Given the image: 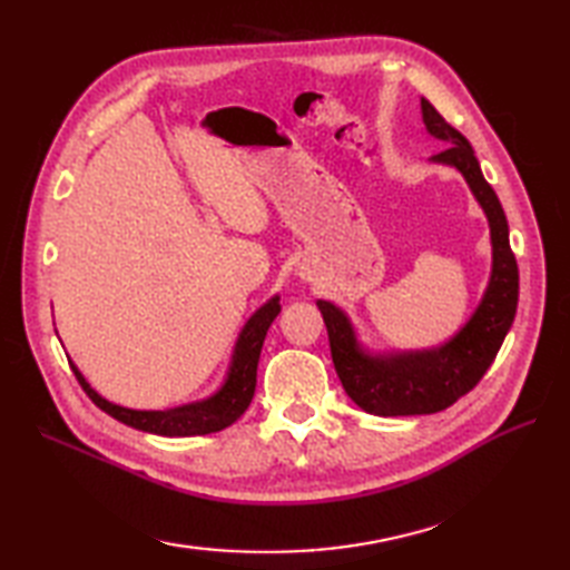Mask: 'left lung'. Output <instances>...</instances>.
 Wrapping results in <instances>:
<instances>
[{
  "label": "left lung",
  "instance_id": "1",
  "mask_svg": "<svg viewBox=\"0 0 570 570\" xmlns=\"http://www.w3.org/2000/svg\"><path fill=\"white\" fill-rule=\"evenodd\" d=\"M421 112L431 135L448 144L443 151L431 156V161L455 166L488 215L492 276L478 311L463 328L445 345L423 353L370 355L360 347L345 313L331 301H318L343 390L360 409L374 416L435 414L465 396L498 357L519 301V269L498 193L482 176L470 141L448 125L426 98H421Z\"/></svg>",
  "mask_w": 570,
  "mask_h": 570
}]
</instances>
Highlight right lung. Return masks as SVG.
I'll return each mask as SVG.
<instances>
[{
  "label": "right lung",
  "instance_id": "1",
  "mask_svg": "<svg viewBox=\"0 0 570 570\" xmlns=\"http://www.w3.org/2000/svg\"><path fill=\"white\" fill-rule=\"evenodd\" d=\"M278 311H282V306H278V296H274L272 301H266L257 313H254L237 337L233 365H229L225 384L210 399H203V402H196V404H186V406H176L166 411H137V409L117 406L95 392L92 386L85 382V377L78 372L76 365L70 367L76 372L85 394L92 399V404L100 406L105 414H110L112 419L127 423L131 429L156 433V435H168V439H174V435L215 433V431L227 429L229 423H235L247 411L254 396V386H257V365H259L264 337L274 318L278 316Z\"/></svg>",
  "mask_w": 570,
  "mask_h": 570
}]
</instances>
